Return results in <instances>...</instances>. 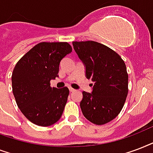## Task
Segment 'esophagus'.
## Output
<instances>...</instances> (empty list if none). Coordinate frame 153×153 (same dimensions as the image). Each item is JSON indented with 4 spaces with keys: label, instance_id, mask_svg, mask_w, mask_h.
<instances>
[{
    "label": "esophagus",
    "instance_id": "1",
    "mask_svg": "<svg viewBox=\"0 0 153 153\" xmlns=\"http://www.w3.org/2000/svg\"><path fill=\"white\" fill-rule=\"evenodd\" d=\"M69 91H70V92H74V91H75V89H74V88H69Z\"/></svg>",
    "mask_w": 153,
    "mask_h": 153
}]
</instances>
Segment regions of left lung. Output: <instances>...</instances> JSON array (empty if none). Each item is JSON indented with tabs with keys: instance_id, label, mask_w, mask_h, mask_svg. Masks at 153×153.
Instances as JSON below:
<instances>
[{
	"instance_id": "left-lung-1",
	"label": "left lung",
	"mask_w": 153,
	"mask_h": 153,
	"mask_svg": "<svg viewBox=\"0 0 153 153\" xmlns=\"http://www.w3.org/2000/svg\"><path fill=\"white\" fill-rule=\"evenodd\" d=\"M73 45L86 67V76L94 82L93 93H82L83 115L95 125L107 124L118 116L128 96L125 61L114 50L96 41H73Z\"/></svg>"
}]
</instances>
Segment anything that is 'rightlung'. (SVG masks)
I'll return each instance as SVG.
<instances>
[{"mask_svg": "<svg viewBox=\"0 0 153 153\" xmlns=\"http://www.w3.org/2000/svg\"><path fill=\"white\" fill-rule=\"evenodd\" d=\"M73 50L68 42H41L18 60L12 74L16 105L27 119L46 127L60 120L68 100L67 87H51L59 65Z\"/></svg>", "mask_w": 153, "mask_h": 153, "instance_id": "right-lung-1", "label": "right lung"}]
</instances>
